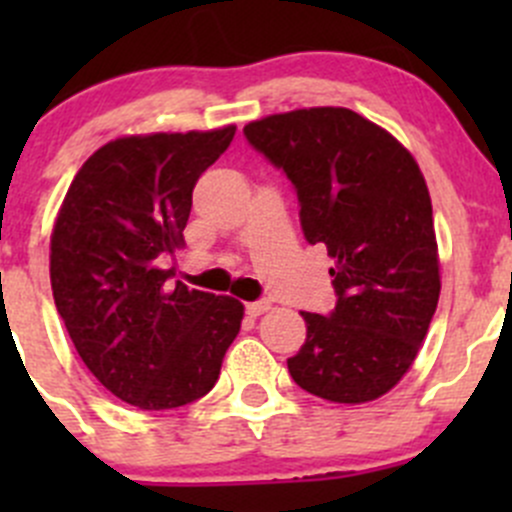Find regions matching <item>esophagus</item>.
Segmentation results:
<instances>
[{"instance_id":"34e87169","label":"esophagus","mask_w":512,"mask_h":512,"mask_svg":"<svg viewBox=\"0 0 512 512\" xmlns=\"http://www.w3.org/2000/svg\"><path fill=\"white\" fill-rule=\"evenodd\" d=\"M270 307H272L270 299H257V302H247L245 304V309H247V314H250V317H260V314H265Z\"/></svg>"}]
</instances>
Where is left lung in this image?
I'll use <instances>...</instances> for the list:
<instances>
[{"mask_svg":"<svg viewBox=\"0 0 512 512\" xmlns=\"http://www.w3.org/2000/svg\"><path fill=\"white\" fill-rule=\"evenodd\" d=\"M287 175L309 245H327L337 304L302 312L307 339L287 359L297 386L364 404L411 369L438 294V247L426 180L391 133L349 108H299L245 126Z\"/></svg>","mask_w":512,"mask_h":512,"instance_id":"8db88e82","label":"left lung"}]
</instances>
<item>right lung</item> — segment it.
I'll return each mask as SVG.
<instances>
[{"label": "right lung", "instance_id": "1", "mask_svg": "<svg viewBox=\"0 0 512 512\" xmlns=\"http://www.w3.org/2000/svg\"><path fill=\"white\" fill-rule=\"evenodd\" d=\"M235 126L106 143L81 165L51 232V289L84 364L126 404L178 409L215 386L245 307L168 285L193 188Z\"/></svg>", "mask_w": 512, "mask_h": 512}]
</instances>
